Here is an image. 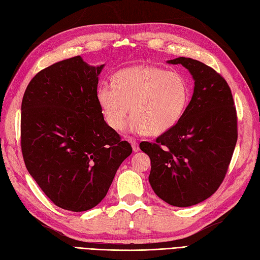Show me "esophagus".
Instances as JSON below:
<instances>
[{"instance_id": "34e87169", "label": "esophagus", "mask_w": 260, "mask_h": 260, "mask_svg": "<svg viewBox=\"0 0 260 260\" xmlns=\"http://www.w3.org/2000/svg\"><path fill=\"white\" fill-rule=\"evenodd\" d=\"M130 143H131V145H132L133 152H139V151H140V146H139V144H138V142H137L136 140H131Z\"/></svg>"}]
</instances>
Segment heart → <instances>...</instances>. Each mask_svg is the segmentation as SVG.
Instances as JSON below:
<instances>
[{
    "label": "heart",
    "instance_id": "heart-1",
    "mask_svg": "<svg viewBox=\"0 0 260 260\" xmlns=\"http://www.w3.org/2000/svg\"><path fill=\"white\" fill-rule=\"evenodd\" d=\"M185 78L156 66H133L118 70L112 85L101 84L96 100L107 124L120 131L131 106V131L159 136L178 123L188 102Z\"/></svg>",
    "mask_w": 260,
    "mask_h": 260
}]
</instances>
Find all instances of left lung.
<instances>
[{"mask_svg":"<svg viewBox=\"0 0 260 260\" xmlns=\"http://www.w3.org/2000/svg\"><path fill=\"white\" fill-rule=\"evenodd\" d=\"M168 62L191 73L193 95L175 127L140 148L151 158L155 194L169 205L188 207L222 183L238 140L237 109L229 84L215 69L186 57Z\"/></svg>","mask_w":260,"mask_h":260,"instance_id":"obj_1","label":"left lung"}]
</instances>
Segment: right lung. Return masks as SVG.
Returning <instances> with one entry per match:
<instances>
[{
	"instance_id": "add662e5",
	"label": "right lung",
	"mask_w": 260,
	"mask_h": 260,
	"mask_svg": "<svg viewBox=\"0 0 260 260\" xmlns=\"http://www.w3.org/2000/svg\"><path fill=\"white\" fill-rule=\"evenodd\" d=\"M103 67L80 56L55 62L32 78L22 98L23 161L44 194L66 210L96 206L132 153L105 122L98 103Z\"/></svg>"
}]
</instances>
